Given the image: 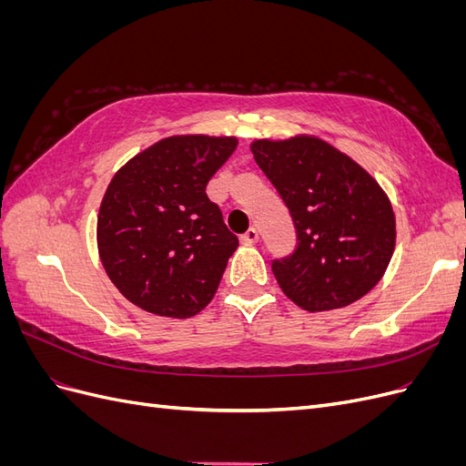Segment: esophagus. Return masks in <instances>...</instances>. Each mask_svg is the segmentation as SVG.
<instances>
[{
  "instance_id": "34e87169",
  "label": "esophagus",
  "mask_w": 466,
  "mask_h": 466,
  "mask_svg": "<svg viewBox=\"0 0 466 466\" xmlns=\"http://www.w3.org/2000/svg\"><path fill=\"white\" fill-rule=\"evenodd\" d=\"M257 241H258V231L255 228H250L248 231H245L241 235V243H245V245H255Z\"/></svg>"
}]
</instances>
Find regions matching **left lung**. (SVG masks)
Segmentation results:
<instances>
[{"label": "left lung", "instance_id": "1", "mask_svg": "<svg viewBox=\"0 0 466 466\" xmlns=\"http://www.w3.org/2000/svg\"><path fill=\"white\" fill-rule=\"evenodd\" d=\"M250 151L298 233L291 255L272 262L281 291L311 313L346 307L371 291L397 238L394 211L379 182L315 136L257 139Z\"/></svg>", "mask_w": 466, "mask_h": 466}]
</instances>
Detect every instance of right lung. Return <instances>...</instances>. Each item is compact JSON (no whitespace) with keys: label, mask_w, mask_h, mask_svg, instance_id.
I'll list each match as a JSON object with an SVG mask.
<instances>
[{"label":"right lung","mask_w":466,"mask_h":466,"mask_svg":"<svg viewBox=\"0 0 466 466\" xmlns=\"http://www.w3.org/2000/svg\"><path fill=\"white\" fill-rule=\"evenodd\" d=\"M237 137L171 136L112 177L96 245L112 284L144 311L188 319L214 299L238 238L206 187Z\"/></svg>","instance_id":"right-lung-1"}]
</instances>
